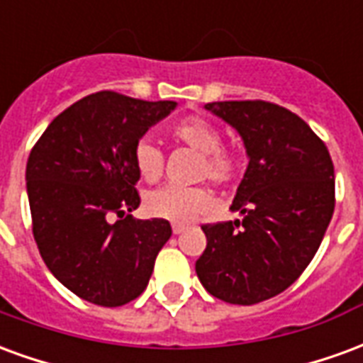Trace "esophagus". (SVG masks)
Returning <instances> with one entry per match:
<instances>
[{
	"mask_svg": "<svg viewBox=\"0 0 363 363\" xmlns=\"http://www.w3.org/2000/svg\"><path fill=\"white\" fill-rule=\"evenodd\" d=\"M184 229H186V225H182V223H173V233H174V235H181Z\"/></svg>",
	"mask_w": 363,
	"mask_h": 363,
	"instance_id": "34e87169",
	"label": "esophagus"
}]
</instances>
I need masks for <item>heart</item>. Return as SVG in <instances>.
I'll return each instance as SVG.
<instances>
[{"mask_svg": "<svg viewBox=\"0 0 363 363\" xmlns=\"http://www.w3.org/2000/svg\"><path fill=\"white\" fill-rule=\"evenodd\" d=\"M171 135L200 155L196 179H208L218 186H229L239 177L241 163L233 151L221 147L220 130L212 122L200 116H190L177 122L171 128ZM134 163L143 181L157 182L163 174L165 157L157 145L143 140L135 145ZM213 206L216 202L212 192L204 186L182 189L169 184L151 190L143 198V210L147 212V216L173 223H189L212 212Z\"/></svg>", "mask_w": 363, "mask_h": 363, "instance_id": "obj_1", "label": "heart"}]
</instances>
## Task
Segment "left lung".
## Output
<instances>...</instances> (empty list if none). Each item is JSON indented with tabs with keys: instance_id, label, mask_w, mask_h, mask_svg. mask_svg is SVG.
<instances>
[{
	"instance_id": "8db88e82",
	"label": "left lung",
	"mask_w": 363,
	"mask_h": 363,
	"mask_svg": "<svg viewBox=\"0 0 363 363\" xmlns=\"http://www.w3.org/2000/svg\"><path fill=\"white\" fill-rule=\"evenodd\" d=\"M206 111L235 128L249 165L231 210L243 220L204 225L196 274L235 305L278 296L301 276L335 212V167L307 122L267 101H221Z\"/></svg>"
}]
</instances>
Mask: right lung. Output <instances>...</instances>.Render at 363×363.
Instances as JSON below:
<instances>
[{
	"instance_id": "1",
	"label": "right lung",
	"mask_w": 363,
	"mask_h": 363,
	"mask_svg": "<svg viewBox=\"0 0 363 363\" xmlns=\"http://www.w3.org/2000/svg\"><path fill=\"white\" fill-rule=\"evenodd\" d=\"M177 108L101 91L58 114L27 161L33 235L56 280L85 301L118 307L147 288L167 220H134V150ZM116 215L118 220H112Z\"/></svg>"
}]
</instances>
